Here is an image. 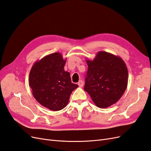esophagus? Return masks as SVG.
<instances>
[{
    "instance_id": "1",
    "label": "esophagus",
    "mask_w": 151,
    "mask_h": 151,
    "mask_svg": "<svg viewBox=\"0 0 151 151\" xmlns=\"http://www.w3.org/2000/svg\"><path fill=\"white\" fill-rule=\"evenodd\" d=\"M78 85H79V87H81H81H83V86H84V83H83V81H79V82H78Z\"/></svg>"
}]
</instances>
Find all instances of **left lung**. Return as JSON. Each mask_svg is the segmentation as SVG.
<instances>
[{
    "mask_svg": "<svg viewBox=\"0 0 151 151\" xmlns=\"http://www.w3.org/2000/svg\"><path fill=\"white\" fill-rule=\"evenodd\" d=\"M84 90L99 108H106L116 103L127 89L128 69L118 56L106 52L97 53L94 60H86Z\"/></svg>",
    "mask_w": 151,
    "mask_h": 151,
    "instance_id": "obj_1",
    "label": "left lung"
}]
</instances>
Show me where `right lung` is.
<instances>
[{
    "instance_id": "right-lung-1",
    "label": "right lung",
    "mask_w": 151,
    "mask_h": 151,
    "mask_svg": "<svg viewBox=\"0 0 151 151\" xmlns=\"http://www.w3.org/2000/svg\"><path fill=\"white\" fill-rule=\"evenodd\" d=\"M66 59L59 52L36 61L31 67L29 85L40 104L52 111L64 108L72 91L78 85L72 83L70 73L64 70Z\"/></svg>"
}]
</instances>
